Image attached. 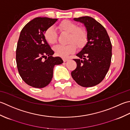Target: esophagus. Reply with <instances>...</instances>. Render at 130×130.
<instances>
[{
  "instance_id": "obj_1",
  "label": "esophagus",
  "mask_w": 130,
  "mask_h": 130,
  "mask_svg": "<svg viewBox=\"0 0 130 130\" xmlns=\"http://www.w3.org/2000/svg\"><path fill=\"white\" fill-rule=\"evenodd\" d=\"M63 61H64V62H65L68 61L69 59H68V58H63Z\"/></svg>"
}]
</instances>
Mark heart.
Listing matches in <instances>:
<instances>
[{
	"label": "heart",
	"instance_id": "obj_1",
	"mask_svg": "<svg viewBox=\"0 0 130 130\" xmlns=\"http://www.w3.org/2000/svg\"><path fill=\"white\" fill-rule=\"evenodd\" d=\"M59 30L63 32L68 33L67 45H58L54 47L55 53L58 56L65 58L76 51V46L81 47L86 43L87 39L86 30L83 27H78L76 23L69 20L62 21L58 26ZM44 38L47 43L54 44L57 41V35L53 27L47 28L44 32Z\"/></svg>",
	"mask_w": 130,
	"mask_h": 130
}]
</instances>
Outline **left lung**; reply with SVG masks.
Masks as SVG:
<instances>
[{"label":"left lung","instance_id":"left-lung-1","mask_svg":"<svg viewBox=\"0 0 130 130\" xmlns=\"http://www.w3.org/2000/svg\"><path fill=\"white\" fill-rule=\"evenodd\" d=\"M84 24L87 42L73 60L77 67L71 72L73 80L83 87H92L101 83L108 72L112 58V44L107 31L93 18L84 16L73 19Z\"/></svg>","mask_w":130,"mask_h":130}]
</instances>
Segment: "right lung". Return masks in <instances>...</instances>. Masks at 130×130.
Segmentation results:
<instances>
[{"label":"right lung","instance_id":"obj_1","mask_svg":"<svg viewBox=\"0 0 130 130\" xmlns=\"http://www.w3.org/2000/svg\"><path fill=\"white\" fill-rule=\"evenodd\" d=\"M57 20L37 17L21 31L16 49L17 69L22 80L32 87L46 86L52 81L54 66L63 63L61 58L52 56L54 52L44 38L45 31Z\"/></svg>","mask_w":130,"mask_h":130}]
</instances>
